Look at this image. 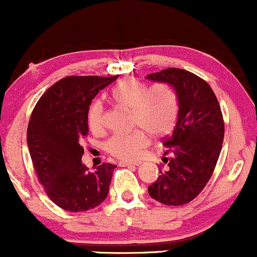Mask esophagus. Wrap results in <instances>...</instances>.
Returning a JSON list of instances; mask_svg holds the SVG:
<instances>
[{"mask_svg":"<svg viewBox=\"0 0 257 257\" xmlns=\"http://www.w3.org/2000/svg\"><path fill=\"white\" fill-rule=\"evenodd\" d=\"M140 164L141 162H124V161L119 162L120 167H138L140 166Z\"/></svg>","mask_w":257,"mask_h":257,"instance_id":"34e87169","label":"esophagus"}]
</instances>
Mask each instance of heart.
I'll use <instances>...</instances> for the list:
<instances>
[{
  "label": "heart",
  "mask_w": 257,
  "mask_h": 257,
  "mask_svg": "<svg viewBox=\"0 0 257 257\" xmlns=\"http://www.w3.org/2000/svg\"><path fill=\"white\" fill-rule=\"evenodd\" d=\"M111 100L131 110V124L138 126L129 133L112 135L105 143V151L122 161H134L140 157L150 145V135L167 137L178 119V94L172 85L164 82L149 87L137 78L122 79L112 88ZM104 104L95 100L88 111V124L91 132H104Z\"/></svg>",
  "instance_id": "b5f03b06"
}]
</instances>
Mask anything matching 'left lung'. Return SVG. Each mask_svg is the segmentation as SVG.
<instances>
[{"mask_svg":"<svg viewBox=\"0 0 257 257\" xmlns=\"http://www.w3.org/2000/svg\"><path fill=\"white\" fill-rule=\"evenodd\" d=\"M147 79L173 85L179 114L170 137L163 140V157L157 181L149 186L153 199L166 205H184L202 192L213 175L222 149L225 122L216 95L203 78L169 67L150 73Z\"/></svg>","mask_w":257,"mask_h":257,"instance_id":"1","label":"left lung"}]
</instances>
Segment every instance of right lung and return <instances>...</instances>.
<instances>
[{
	"label": "right lung",
	"instance_id": "obj_1",
	"mask_svg": "<svg viewBox=\"0 0 257 257\" xmlns=\"http://www.w3.org/2000/svg\"><path fill=\"white\" fill-rule=\"evenodd\" d=\"M117 76H67L41 96L28 125L32 166L47 196L78 213L95 208L108 193L116 166L102 163L89 172L82 164V139L88 134L91 100Z\"/></svg>",
	"mask_w": 257,
	"mask_h": 257
}]
</instances>
